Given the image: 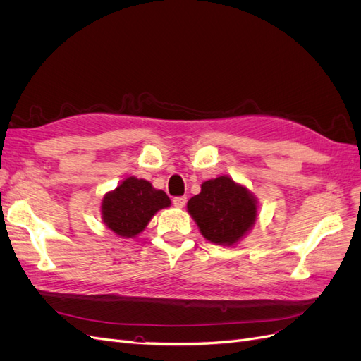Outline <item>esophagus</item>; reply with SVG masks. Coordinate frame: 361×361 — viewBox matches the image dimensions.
<instances>
[{
  "label": "esophagus",
  "instance_id": "34e87169",
  "mask_svg": "<svg viewBox=\"0 0 361 361\" xmlns=\"http://www.w3.org/2000/svg\"><path fill=\"white\" fill-rule=\"evenodd\" d=\"M185 203H187V197H174L173 199V204L179 207V209H182V207L185 206Z\"/></svg>",
  "mask_w": 361,
  "mask_h": 361
}]
</instances>
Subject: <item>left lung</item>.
Listing matches in <instances>:
<instances>
[{
    "label": "left lung",
    "mask_w": 361,
    "mask_h": 361,
    "mask_svg": "<svg viewBox=\"0 0 361 361\" xmlns=\"http://www.w3.org/2000/svg\"><path fill=\"white\" fill-rule=\"evenodd\" d=\"M187 211L204 239L233 247L255 227L259 202L247 185L223 174L202 183V191L188 200Z\"/></svg>",
    "instance_id": "obj_1"
}]
</instances>
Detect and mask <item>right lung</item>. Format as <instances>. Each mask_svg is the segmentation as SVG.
<instances>
[{
  "mask_svg": "<svg viewBox=\"0 0 361 361\" xmlns=\"http://www.w3.org/2000/svg\"><path fill=\"white\" fill-rule=\"evenodd\" d=\"M171 200L149 180L128 176L111 191L104 194L101 218L106 228L120 238H137L161 209Z\"/></svg>",
  "mask_w": 361,
  "mask_h": 361,
  "instance_id": "1",
  "label": "right lung"
}]
</instances>
